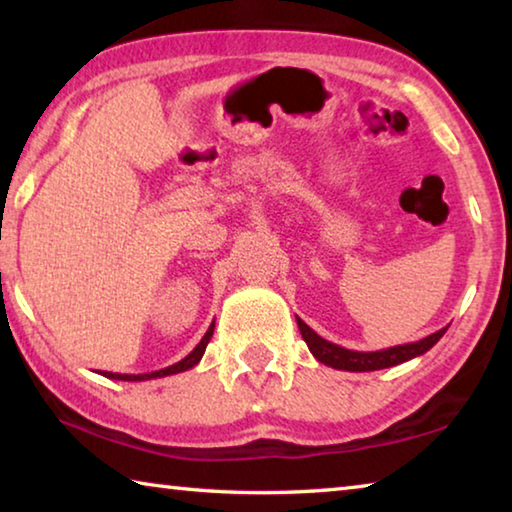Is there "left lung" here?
<instances>
[{
	"label": "left lung",
	"instance_id": "8db88e82",
	"mask_svg": "<svg viewBox=\"0 0 512 512\" xmlns=\"http://www.w3.org/2000/svg\"><path fill=\"white\" fill-rule=\"evenodd\" d=\"M296 320H298V329H300L302 339H305V343H307L309 352L314 354L320 363H325V366L336 368V370H348V372H370V370L400 366V363L411 361L415 357H420V354H424L427 350H431L433 345L443 339V334L447 332V327H443V329H438V332L429 334L427 339H422V341L393 345V348L377 350V352H357V350L341 348V345L323 339V336H318L314 329L305 323V320H300V318H296Z\"/></svg>",
	"mask_w": 512,
	"mask_h": 512
}]
</instances>
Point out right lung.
Segmentation results:
<instances>
[{"instance_id": "add662e5", "label": "right lung", "mask_w": 512, "mask_h": 512, "mask_svg": "<svg viewBox=\"0 0 512 512\" xmlns=\"http://www.w3.org/2000/svg\"><path fill=\"white\" fill-rule=\"evenodd\" d=\"M212 334H214V323H212L210 327H207V332H205V336L201 339V343H198L196 348H194L192 352H189L185 359H180L178 363H173V366H169V368L153 370V372H142V375H121V372H103V377L117 379V381H146V379H158V377L178 375V372H185V370H189V368H194L196 363L203 359L205 348H207V343H210Z\"/></svg>"}]
</instances>
